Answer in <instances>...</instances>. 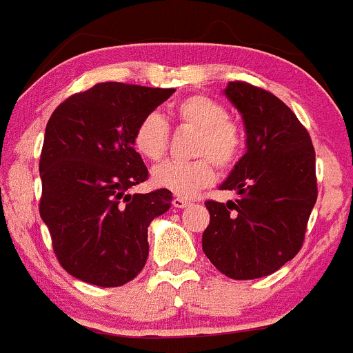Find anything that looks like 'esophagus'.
<instances>
[{"label":"esophagus","mask_w":353,"mask_h":353,"mask_svg":"<svg viewBox=\"0 0 353 353\" xmlns=\"http://www.w3.org/2000/svg\"><path fill=\"white\" fill-rule=\"evenodd\" d=\"M190 200H186V199H183V196H176V199L172 200V205L176 207V209H184V207H188L190 205Z\"/></svg>","instance_id":"esophagus-1"}]
</instances>
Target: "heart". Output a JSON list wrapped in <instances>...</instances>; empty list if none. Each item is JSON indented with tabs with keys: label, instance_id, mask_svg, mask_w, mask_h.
<instances>
[{
	"label": "heart",
	"instance_id": "obj_1",
	"mask_svg": "<svg viewBox=\"0 0 353 353\" xmlns=\"http://www.w3.org/2000/svg\"><path fill=\"white\" fill-rule=\"evenodd\" d=\"M170 114L181 128L195 130L192 144L195 160H169L153 169V183L181 196H193L214 183L216 170L230 169L243 150V130L230 118L223 102L203 94H192L174 104ZM169 125L158 113H148L134 130V148L151 161L161 160L169 150Z\"/></svg>",
	"mask_w": 353,
	"mask_h": 353
}]
</instances>
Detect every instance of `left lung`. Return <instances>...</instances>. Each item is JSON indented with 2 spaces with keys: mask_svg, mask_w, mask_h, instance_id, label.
Returning <instances> with one entry per match:
<instances>
[{
  "mask_svg": "<svg viewBox=\"0 0 353 353\" xmlns=\"http://www.w3.org/2000/svg\"><path fill=\"white\" fill-rule=\"evenodd\" d=\"M225 94L242 113L247 153L221 184L240 199L205 202L210 223L202 249L226 276L252 281L276 272L301 249L317 202L315 150L308 130L272 92L230 81Z\"/></svg>",
  "mask_w": 353,
  "mask_h": 353,
  "instance_id": "left-lung-1",
  "label": "left lung"
}]
</instances>
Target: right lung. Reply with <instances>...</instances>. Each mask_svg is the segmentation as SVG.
Segmentation results:
<instances>
[{"label": "right lung", "mask_w": 353, "mask_h": 353, "mask_svg": "<svg viewBox=\"0 0 353 353\" xmlns=\"http://www.w3.org/2000/svg\"><path fill=\"white\" fill-rule=\"evenodd\" d=\"M174 88L106 81L61 102L45 128L39 216L62 268L99 288H118L144 268L148 226L167 212L169 190L128 195L148 179L134 150L143 117Z\"/></svg>", "instance_id": "obj_1"}]
</instances>
